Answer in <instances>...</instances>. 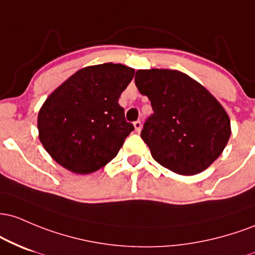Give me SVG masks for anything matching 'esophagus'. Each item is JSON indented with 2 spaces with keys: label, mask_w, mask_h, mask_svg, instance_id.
<instances>
[{
  "label": "esophagus",
  "mask_w": 255,
  "mask_h": 255,
  "mask_svg": "<svg viewBox=\"0 0 255 255\" xmlns=\"http://www.w3.org/2000/svg\"><path fill=\"white\" fill-rule=\"evenodd\" d=\"M133 127H135L136 132H139V131H141V128H142V124H141V122H139V120H137V122L133 123Z\"/></svg>",
  "instance_id": "esophagus-1"
}]
</instances>
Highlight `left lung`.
I'll return each instance as SVG.
<instances>
[{
  "label": "left lung",
  "instance_id": "obj_1",
  "mask_svg": "<svg viewBox=\"0 0 255 255\" xmlns=\"http://www.w3.org/2000/svg\"><path fill=\"white\" fill-rule=\"evenodd\" d=\"M135 84L149 99L153 114L141 137L156 162L193 176L218 159L230 138V119L200 83L176 70H138Z\"/></svg>",
  "mask_w": 255,
  "mask_h": 255
}]
</instances>
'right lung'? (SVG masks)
Instances as JSON below:
<instances>
[{"label":"right lung","mask_w":255,"mask_h":255,"mask_svg":"<svg viewBox=\"0 0 255 255\" xmlns=\"http://www.w3.org/2000/svg\"><path fill=\"white\" fill-rule=\"evenodd\" d=\"M135 70L120 64L77 71L45 100L38 113L39 141L67 170L88 174L118 154L133 125L118 104Z\"/></svg>","instance_id":"add662e5"}]
</instances>
